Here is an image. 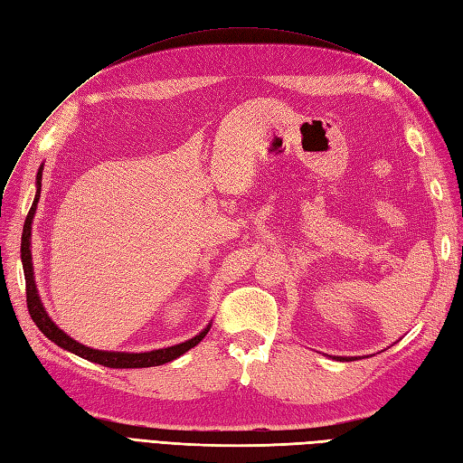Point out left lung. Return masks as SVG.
<instances>
[{"instance_id": "obj_1", "label": "left lung", "mask_w": 463, "mask_h": 463, "mask_svg": "<svg viewBox=\"0 0 463 463\" xmlns=\"http://www.w3.org/2000/svg\"><path fill=\"white\" fill-rule=\"evenodd\" d=\"M335 361H355L357 357H334Z\"/></svg>"}]
</instances>
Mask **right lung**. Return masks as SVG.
Returning a JSON list of instances; mask_svg holds the SVG:
<instances>
[{
    "instance_id": "right-lung-1",
    "label": "right lung",
    "mask_w": 463,
    "mask_h": 463,
    "mask_svg": "<svg viewBox=\"0 0 463 463\" xmlns=\"http://www.w3.org/2000/svg\"><path fill=\"white\" fill-rule=\"evenodd\" d=\"M42 170L44 165H40V170L36 174V194L33 206L26 214L24 226H23V240H21V260H23V270H24V282H26V307H29V313L33 317V320L36 322V326L40 328V332L46 335L48 340H52L55 345H60L67 352H71L82 359L98 363V365H104L109 369H143V367H158L164 365V363H170L177 357L184 355L185 352H189L191 347L197 345L204 335L208 334L213 322L197 334L193 335L191 340H185L181 344L170 345V347H160V349H152V352H143V354H131V352H104V349H94L89 345H82L77 340H73L71 335L65 334L55 322L50 318V315L46 313L44 305H42L40 293L36 288V279H34V266H33V253H31V235H33V220L36 214V206H38V199H40V189H42Z\"/></svg>"
}]
</instances>
